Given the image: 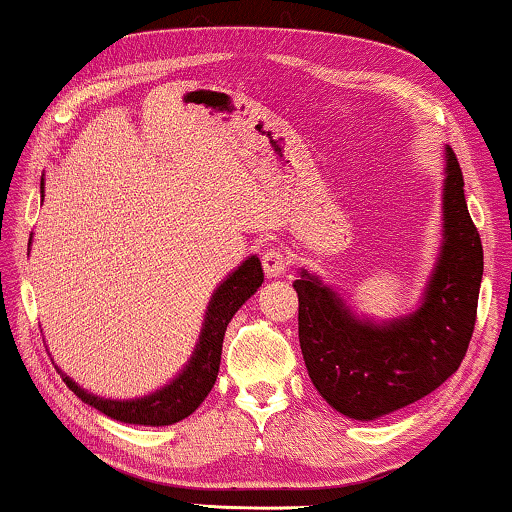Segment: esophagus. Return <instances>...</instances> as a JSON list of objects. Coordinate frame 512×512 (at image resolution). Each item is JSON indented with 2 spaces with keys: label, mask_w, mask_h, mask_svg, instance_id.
<instances>
[{
  "label": "esophagus",
  "mask_w": 512,
  "mask_h": 512,
  "mask_svg": "<svg viewBox=\"0 0 512 512\" xmlns=\"http://www.w3.org/2000/svg\"><path fill=\"white\" fill-rule=\"evenodd\" d=\"M288 265H291V258L281 247H270L263 251V270L268 277H279Z\"/></svg>",
  "instance_id": "esophagus-1"
}]
</instances>
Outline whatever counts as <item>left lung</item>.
<instances>
[{"instance_id":"8db88e82","label":"left lung","mask_w":512,"mask_h":512,"mask_svg":"<svg viewBox=\"0 0 512 512\" xmlns=\"http://www.w3.org/2000/svg\"><path fill=\"white\" fill-rule=\"evenodd\" d=\"M446 164V238L418 311L404 321L372 325L351 316L344 302L307 272L293 284L309 379L325 402L348 418L374 420L418 402L457 372L469 348L483 279V244L450 147Z\"/></svg>"}]
</instances>
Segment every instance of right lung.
Returning <instances> with one entry per match:
<instances>
[{"mask_svg":"<svg viewBox=\"0 0 512 512\" xmlns=\"http://www.w3.org/2000/svg\"><path fill=\"white\" fill-rule=\"evenodd\" d=\"M41 194H43V180H41ZM263 284V265L256 256L244 261L224 284L217 288L212 295L210 307H207L205 325L201 342L196 346L194 358H191L189 367L177 376V379L164 390H157L150 397L131 399V402H120V399H103L96 397L92 392L80 388L73 383L69 376L59 372L69 390L83 399L85 404L94 406L96 411L106 413V416L133 422V425H173L187 416H191L198 406H201L207 392L212 390L214 381L219 374L221 362V344H224L226 325L231 323L235 311H238L244 300H249L256 293V288Z\"/></svg>","mask_w":512,"mask_h":512,"instance_id":"1","label":"right lung"}]
</instances>
